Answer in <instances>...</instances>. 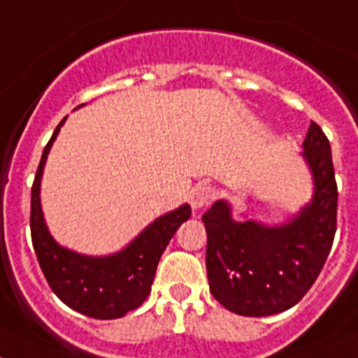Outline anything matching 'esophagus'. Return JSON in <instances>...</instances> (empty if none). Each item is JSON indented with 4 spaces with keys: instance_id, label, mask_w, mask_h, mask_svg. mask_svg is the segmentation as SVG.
I'll return each instance as SVG.
<instances>
[{
    "instance_id": "obj_1",
    "label": "esophagus",
    "mask_w": 358,
    "mask_h": 358,
    "mask_svg": "<svg viewBox=\"0 0 358 358\" xmlns=\"http://www.w3.org/2000/svg\"><path fill=\"white\" fill-rule=\"evenodd\" d=\"M213 196H215V192H213V189L208 185V183H198V185H194L192 189H190L189 203L192 208L198 210L208 205V203L213 199Z\"/></svg>"
}]
</instances>
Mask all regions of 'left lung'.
Here are the masks:
<instances>
[{
    "instance_id": "1",
    "label": "left lung",
    "mask_w": 358,
    "mask_h": 358,
    "mask_svg": "<svg viewBox=\"0 0 358 358\" xmlns=\"http://www.w3.org/2000/svg\"><path fill=\"white\" fill-rule=\"evenodd\" d=\"M302 146L315 194L286 224L238 222L224 199L203 215L210 292L235 315L270 316L293 307L315 285L329 258L337 226L332 150L315 122Z\"/></svg>"
}]
</instances>
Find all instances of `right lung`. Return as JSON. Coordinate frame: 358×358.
<instances>
[{"mask_svg":"<svg viewBox=\"0 0 358 358\" xmlns=\"http://www.w3.org/2000/svg\"><path fill=\"white\" fill-rule=\"evenodd\" d=\"M66 118L56 127L45 145L31 187L33 249L49 286L63 303L95 320H115L138 309L152 289L153 277L164 249L182 222L190 217V206L182 205L146 226L125 249L111 256H85L59 245L49 233L40 205V180L45 159Z\"/></svg>","mask_w":358,"mask_h":358,"instance_id":"add662e5","label":"right lung"}]
</instances>
